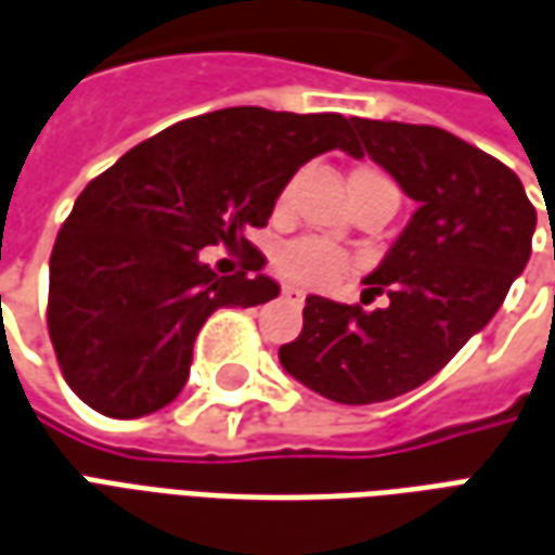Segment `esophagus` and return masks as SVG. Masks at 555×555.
<instances>
[{"label":"esophagus","instance_id":"esophagus-1","mask_svg":"<svg viewBox=\"0 0 555 555\" xmlns=\"http://www.w3.org/2000/svg\"><path fill=\"white\" fill-rule=\"evenodd\" d=\"M282 300L288 302V306H297V309H300L302 302H306V294L297 288H282Z\"/></svg>","mask_w":555,"mask_h":555}]
</instances>
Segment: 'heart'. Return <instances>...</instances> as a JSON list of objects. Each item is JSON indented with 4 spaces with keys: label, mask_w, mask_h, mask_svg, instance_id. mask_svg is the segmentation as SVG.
<instances>
[{
    "label": "heart",
    "mask_w": 555,
    "mask_h": 555,
    "mask_svg": "<svg viewBox=\"0 0 555 555\" xmlns=\"http://www.w3.org/2000/svg\"><path fill=\"white\" fill-rule=\"evenodd\" d=\"M350 193H384L398 202L396 181L377 166H360L350 175ZM294 195V181L282 186L276 210H285ZM276 270L285 282L300 288H330L350 270V258L336 246L321 241H294L276 253Z\"/></svg>",
    "instance_id": "heart-1"
}]
</instances>
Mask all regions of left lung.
<instances>
[{
	"instance_id": "obj_1",
	"label": "left lung",
	"mask_w": 555,
	"mask_h": 555,
	"mask_svg": "<svg viewBox=\"0 0 555 555\" xmlns=\"http://www.w3.org/2000/svg\"><path fill=\"white\" fill-rule=\"evenodd\" d=\"M362 151L418 210L362 302L309 297L302 333L279 348L282 369L338 404L404 396L440 372L496 314L532 255L535 207L505 163L430 125L350 118Z\"/></svg>"
}]
</instances>
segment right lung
Returning <instances> with one entry per match:
<instances>
[{
	"label": "right lung",
	"instance_id": "1",
	"mask_svg": "<svg viewBox=\"0 0 555 555\" xmlns=\"http://www.w3.org/2000/svg\"><path fill=\"white\" fill-rule=\"evenodd\" d=\"M333 147L360 151L345 115L231 106L171 125L98 175L50 255L47 330L67 386L113 418L175 401L207 318L279 294L246 231L264 229L294 171ZM205 245L241 254L242 270L214 274L197 258Z\"/></svg>",
	"mask_w": 555,
	"mask_h": 555
}]
</instances>
